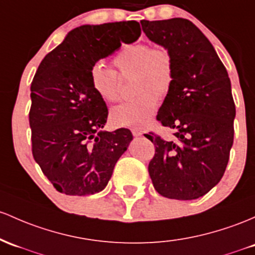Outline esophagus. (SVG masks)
<instances>
[{
  "label": "esophagus",
  "mask_w": 255,
  "mask_h": 255,
  "mask_svg": "<svg viewBox=\"0 0 255 255\" xmlns=\"http://www.w3.org/2000/svg\"><path fill=\"white\" fill-rule=\"evenodd\" d=\"M132 134H133L134 136H140L141 134H142V130L139 129V128H133Z\"/></svg>",
  "instance_id": "obj_1"
}]
</instances>
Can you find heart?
<instances>
[{
	"label": "heart",
	"mask_w": 255,
	"mask_h": 255,
	"mask_svg": "<svg viewBox=\"0 0 255 255\" xmlns=\"http://www.w3.org/2000/svg\"><path fill=\"white\" fill-rule=\"evenodd\" d=\"M122 77L133 76L130 102L111 111V121L120 127L142 128L147 126L157 110L158 99L169 94L174 83V58L163 44L144 42L123 46L113 59ZM89 80L94 91L109 103L121 99V82L117 72L102 61L92 65Z\"/></svg>",
	"instance_id": "heart-1"
}]
</instances>
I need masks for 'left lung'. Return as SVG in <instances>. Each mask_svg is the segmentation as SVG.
I'll return each mask as SVG.
<instances>
[{
  "label": "left lung",
  "mask_w": 255,
  "mask_h": 255,
  "mask_svg": "<svg viewBox=\"0 0 255 255\" xmlns=\"http://www.w3.org/2000/svg\"><path fill=\"white\" fill-rule=\"evenodd\" d=\"M151 41L174 58V83L157 121L175 130L173 140L145 134L155 145L149 174L159 195L196 200L223 178L234 142L236 115L228 71L208 38L183 18L141 20Z\"/></svg>",
  "instance_id": "8db88e82"
}]
</instances>
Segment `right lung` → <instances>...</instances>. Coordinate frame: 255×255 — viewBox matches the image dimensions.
<instances>
[{
    "label": "right lung",
    "mask_w": 255,
    "mask_h": 255,
    "mask_svg": "<svg viewBox=\"0 0 255 255\" xmlns=\"http://www.w3.org/2000/svg\"><path fill=\"white\" fill-rule=\"evenodd\" d=\"M140 33L134 20L82 25L41 61L30 94L32 156L59 192L86 196L102 191L133 139L127 128L102 130L108 106L92 87L89 70Z\"/></svg>",
    "instance_id": "obj_1"
}]
</instances>
